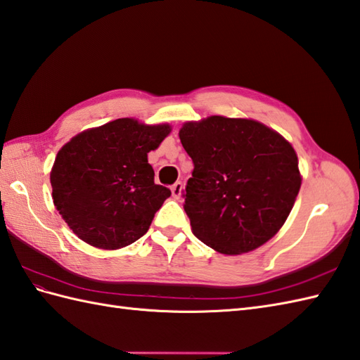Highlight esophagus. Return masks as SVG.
Segmentation results:
<instances>
[{"label": "esophagus", "instance_id": "obj_1", "mask_svg": "<svg viewBox=\"0 0 360 360\" xmlns=\"http://www.w3.org/2000/svg\"><path fill=\"white\" fill-rule=\"evenodd\" d=\"M181 191H182V182H181V181L174 182L173 186H172V195H173V198H174V199H179Z\"/></svg>", "mask_w": 360, "mask_h": 360}]
</instances>
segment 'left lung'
<instances>
[{
    "mask_svg": "<svg viewBox=\"0 0 360 360\" xmlns=\"http://www.w3.org/2000/svg\"><path fill=\"white\" fill-rule=\"evenodd\" d=\"M179 138L195 165L182 195L193 235L224 255L271 239L300 188L290 142L257 121L224 116L184 124Z\"/></svg>",
    "mask_w": 360,
    "mask_h": 360,
    "instance_id": "8db88e82",
    "label": "left lung"
}]
</instances>
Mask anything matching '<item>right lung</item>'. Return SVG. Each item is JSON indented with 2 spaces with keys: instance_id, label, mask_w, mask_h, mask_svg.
Masks as SVG:
<instances>
[{
  "instance_id": "add662e5",
  "label": "right lung",
  "mask_w": 360,
  "mask_h": 360,
  "mask_svg": "<svg viewBox=\"0 0 360 360\" xmlns=\"http://www.w3.org/2000/svg\"><path fill=\"white\" fill-rule=\"evenodd\" d=\"M170 125L121 118L79 133L58 152L50 173L56 210L87 244L116 250L144 236L172 191L155 184L147 161Z\"/></svg>"
}]
</instances>
